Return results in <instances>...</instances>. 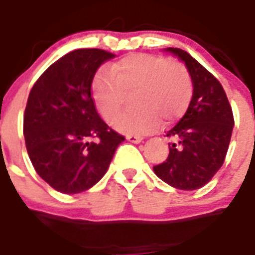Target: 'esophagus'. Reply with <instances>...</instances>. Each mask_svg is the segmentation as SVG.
Segmentation results:
<instances>
[{
  "mask_svg": "<svg viewBox=\"0 0 255 255\" xmlns=\"http://www.w3.org/2000/svg\"><path fill=\"white\" fill-rule=\"evenodd\" d=\"M126 139L130 142H133V143H139L143 138H142L141 135H133V134H129V135H126Z\"/></svg>",
  "mask_w": 255,
  "mask_h": 255,
  "instance_id": "obj_1",
  "label": "esophagus"
}]
</instances>
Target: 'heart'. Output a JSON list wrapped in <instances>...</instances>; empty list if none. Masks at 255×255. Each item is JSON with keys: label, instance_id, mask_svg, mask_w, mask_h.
Masks as SVG:
<instances>
[{"label": "heart", "instance_id": "b5f03b06", "mask_svg": "<svg viewBox=\"0 0 255 255\" xmlns=\"http://www.w3.org/2000/svg\"><path fill=\"white\" fill-rule=\"evenodd\" d=\"M131 94L133 109L118 116L112 124L122 133H147L186 112L193 96V84L181 62L163 57L134 53L122 57L110 69H101L92 82L97 110L106 121L120 113L125 93Z\"/></svg>", "mask_w": 255, "mask_h": 255}]
</instances>
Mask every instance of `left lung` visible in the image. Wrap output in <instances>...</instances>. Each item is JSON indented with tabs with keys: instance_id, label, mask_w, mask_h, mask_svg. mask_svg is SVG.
Here are the masks:
<instances>
[{
	"instance_id": "left-lung-1",
	"label": "left lung",
	"mask_w": 255,
	"mask_h": 255,
	"mask_svg": "<svg viewBox=\"0 0 255 255\" xmlns=\"http://www.w3.org/2000/svg\"><path fill=\"white\" fill-rule=\"evenodd\" d=\"M166 50L185 62L194 89L185 116L166 134L175 143L169 145L166 161L153 170L175 189L195 190L206 185L224 165L234 117L222 85L212 73L182 49Z\"/></svg>"
}]
</instances>
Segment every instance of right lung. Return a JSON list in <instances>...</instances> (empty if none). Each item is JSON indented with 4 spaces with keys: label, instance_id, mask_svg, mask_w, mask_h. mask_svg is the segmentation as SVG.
Listing matches in <instances>:
<instances>
[{
    "label": "right lung",
    "instance_id": "obj_1",
    "mask_svg": "<svg viewBox=\"0 0 255 255\" xmlns=\"http://www.w3.org/2000/svg\"><path fill=\"white\" fill-rule=\"evenodd\" d=\"M114 57L102 49L73 50L50 65L29 93L23 114L27 154L39 177L60 193L94 186L125 141L101 120L92 97L97 69Z\"/></svg>",
    "mask_w": 255,
    "mask_h": 255
}]
</instances>
